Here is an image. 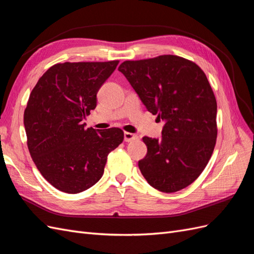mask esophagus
<instances>
[{
    "label": "esophagus",
    "instance_id": "obj_1",
    "mask_svg": "<svg viewBox=\"0 0 254 254\" xmlns=\"http://www.w3.org/2000/svg\"><path fill=\"white\" fill-rule=\"evenodd\" d=\"M137 135L133 134V133H130V132H125L124 133V141L125 142H131L133 141V139H136Z\"/></svg>",
    "mask_w": 254,
    "mask_h": 254
}]
</instances>
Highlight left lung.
I'll use <instances>...</instances> for the list:
<instances>
[{
	"instance_id": "obj_1",
	"label": "left lung",
	"mask_w": 254,
	"mask_h": 254,
	"mask_svg": "<svg viewBox=\"0 0 254 254\" xmlns=\"http://www.w3.org/2000/svg\"><path fill=\"white\" fill-rule=\"evenodd\" d=\"M147 110L165 121L162 137H143L138 168L166 193L186 188L203 172L216 135V100L204 71L184 58L165 55L125 61L119 67Z\"/></svg>"
}]
</instances>
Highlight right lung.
<instances>
[{
	"mask_svg": "<svg viewBox=\"0 0 254 254\" xmlns=\"http://www.w3.org/2000/svg\"><path fill=\"white\" fill-rule=\"evenodd\" d=\"M118 64H56L30 93L24 111L30 155L44 179L66 193H78L98 183L109 152L124 139L120 128L85 129L82 123L97 107V93Z\"/></svg>",
	"mask_w": 254,
	"mask_h": 254,
	"instance_id": "obj_1",
	"label": "right lung"
}]
</instances>
